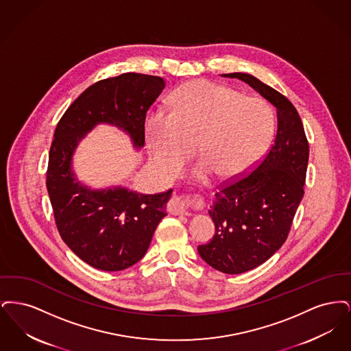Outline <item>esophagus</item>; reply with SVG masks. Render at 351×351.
I'll return each instance as SVG.
<instances>
[{
  "instance_id": "34e87169",
  "label": "esophagus",
  "mask_w": 351,
  "mask_h": 351,
  "mask_svg": "<svg viewBox=\"0 0 351 351\" xmlns=\"http://www.w3.org/2000/svg\"><path fill=\"white\" fill-rule=\"evenodd\" d=\"M191 204V200L185 196H173L168 204V210L175 215H189Z\"/></svg>"
}]
</instances>
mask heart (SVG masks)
I'll return each mask as SVG.
<instances>
[{
	"instance_id": "b5f03b06",
	"label": "heart",
	"mask_w": 351,
	"mask_h": 351,
	"mask_svg": "<svg viewBox=\"0 0 351 351\" xmlns=\"http://www.w3.org/2000/svg\"><path fill=\"white\" fill-rule=\"evenodd\" d=\"M172 113L151 110L145 132L155 165L176 175L197 141L201 155L192 179L233 180L252 167L266 152L275 132V114L267 101L246 97L233 88L191 82L169 97Z\"/></svg>"
}]
</instances>
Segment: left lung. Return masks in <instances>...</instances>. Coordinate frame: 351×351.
<instances>
[{
    "label": "left lung",
    "instance_id": "obj_1",
    "mask_svg": "<svg viewBox=\"0 0 351 351\" xmlns=\"http://www.w3.org/2000/svg\"><path fill=\"white\" fill-rule=\"evenodd\" d=\"M221 76L249 84L278 116L276 136L265 159L247 176L216 192L209 210L216 233L197 247L210 267L235 275L261 266L285 242L304 196L309 146L296 108L282 93L250 73Z\"/></svg>",
    "mask_w": 351,
    "mask_h": 351
}]
</instances>
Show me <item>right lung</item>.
<instances>
[{
	"mask_svg": "<svg viewBox=\"0 0 351 351\" xmlns=\"http://www.w3.org/2000/svg\"><path fill=\"white\" fill-rule=\"evenodd\" d=\"M165 88L162 77L133 72L101 80L72 102L56 126L46 182L55 222L68 247L92 267L121 271L139 262L167 216L172 189L143 195L122 185L90 188L76 178L73 155L100 123L128 134L141 150L146 113Z\"/></svg>",
	"mask_w": 351,
	"mask_h": 351,
	"instance_id": "obj_1",
	"label": "right lung"
}]
</instances>
